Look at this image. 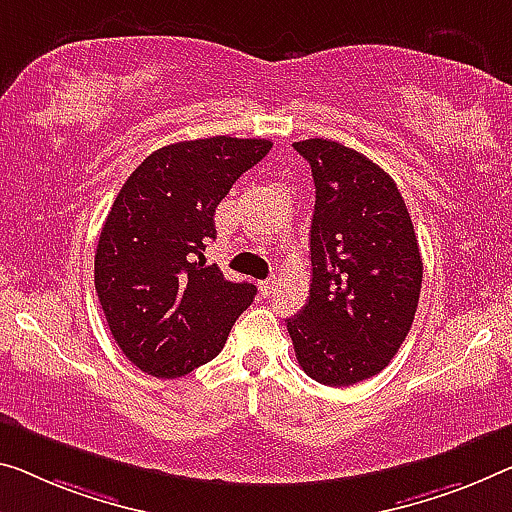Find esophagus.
<instances>
[{"label": "esophagus", "mask_w": 512, "mask_h": 512, "mask_svg": "<svg viewBox=\"0 0 512 512\" xmlns=\"http://www.w3.org/2000/svg\"><path fill=\"white\" fill-rule=\"evenodd\" d=\"M274 288H277V277H274V274H272L270 279H265V281L258 283V290H261V295H263V297L270 295Z\"/></svg>", "instance_id": "1"}]
</instances>
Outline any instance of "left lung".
Instances as JSON below:
<instances>
[{"label":"left lung","instance_id":"left-lung-1","mask_svg":"<svg viewBox=\"0 0 512 512\" xmlns=\"http://www.w3.org/2000/svg\"><path fill=\"white\" fill-rule=\"evenodd\" d=\"M311 164L313 279L288 318L302 371L350 387L389 366L419 306L423 261L410 212L387 171L332 139L295 141Z\"/></svg>","mask_w":512,"mask_h":512}]
</instances>
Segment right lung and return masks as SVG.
<instances>
[{
  "instance_id": "right-lung-1",
  "label": "right lung",
  "mask_w": 512,
  "mask_h": 512,
  "mask_svg": "<svg viewBox=\"0 0 512 512\" xmlns=\"http://www.w3.org/2000/svg\"><path fill=\"white\" fill-rule=\"evenodd\" d=\"M270 148L267 139L178 141L148 155L121 187L93 274L109 332L144 373L174 380L215 359L254 302V283L224 279L201 256L217 238L219 201Z\"/></svg>"
}]
</instances>
